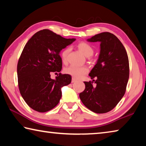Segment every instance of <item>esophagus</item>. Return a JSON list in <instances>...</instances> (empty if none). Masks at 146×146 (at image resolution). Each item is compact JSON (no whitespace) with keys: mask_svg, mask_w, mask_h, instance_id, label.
Returning a JSON list of instances; mask_svg holds the SVG:
<instances>
[{"mask_svg":"<svg viewBox=\"0 0 146 146\" xmlns=\"http://www.w3.org/2000/svg\"><path fill=\"white\" fill-rule=\"evenodd\" d=\"M76 79L75 78H72V80H71V82H72V83H74V82H76Z\"/></svg>","mask_w":146,"mask_h":146,"instance_id":"esophagus-1","label":"esophagus"}]
</instances>
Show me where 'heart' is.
I'll return each mask as SVG.
<instances>
[{"mask_svg":"<svg viewBox=\"0 0 146 146\" xmlns=\"http://www.w3.org/2000/svg\"><path fill=\"white\" fill-rule=\"evenodd\" d=\"M78 48L84 55L86 56H90L94 53V49L90 44L87 42H80L78 44ZM70 51V48H66L62 51L60 56L63 62L66 63L68 61V54ZM66 73L72 76L73 78L79 79L83 77L88 72V68L86 66H77L71 65L64 70Z\"/></svg>","mask_w":146,"mask_h":146,"instance_id":"1","label":"heart"}]
</instances>
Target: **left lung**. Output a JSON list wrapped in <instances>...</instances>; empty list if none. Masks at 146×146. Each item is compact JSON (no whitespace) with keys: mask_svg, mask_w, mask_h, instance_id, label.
Masks as SVG:
<instances>
[{"mask_svg":"<svg viewBox=\"0 0 146 146\" xmlns=\"http://www.w3.org/2000/svg\"><path fill=\"white\" fill-rule=\"evenodd\" d=\"M88 42H100L97 64L89 74L92 82H84L85 90L79 97L86 108L96 113L112 110L124 95L129 76L126 50L115 35L103 32ZM97 84L93 87L92 82Z\"/></svg>","mask_w":146,"mask_h":146,"instance_id":"8db88e82","label":"left lung"}]
</instances>
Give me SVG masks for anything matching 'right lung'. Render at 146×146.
Wrapping results in <instances>:
<instances>
[{
	"mask_svg": "<svg viewBox=\"0 0 146 146\" xmlns=\"http://www.w3.org/2000/svg\"><path fill=\"white\" fill-rule=\"evenodd\" d=\"M75 38H65L49 29L34 34L24 46L17 64L20 93L29 107L44 113L58 104L62 97L61 88L70 84L71 76L58 73L62 70L60 52Z\"/></svg>",
	"mask_w": 146,
	"mask_h": 146,
	"instance_id": "add662e5",
	"label": "right lung"
}]
</instances>
